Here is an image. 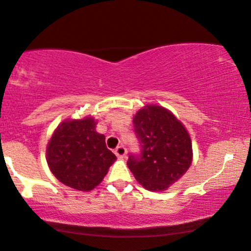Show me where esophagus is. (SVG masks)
<instances>
[{"instance_id": "esophagus-1", "label": "esophagus", "mask_w": 251, "mask_h": 251, "mask_svg": "<svg viewBox=\"0 0 251 251\" xmlns=\"http://www.w3.org/2000/svg\"><path fill=\"white\" fill-rule=\"evenodd\" d=\"M115 153H116V156H117L118 158H121V159H123V158L126 157L127 150H126V148L124 146H118L117 148H116Z\"/></svg>"}]
</instances>
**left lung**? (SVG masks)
Returning a JSON list of instances; mask_svg holds the SVG:
<instances>
[{"label":"left lung","instance_id":"obj_1","mask_svg":"<svg viewBox=\"0 0 251 251\" xmlns=\"http://www.w3.org/2000/svg\"><path fill=\"white\" fill-rule=\"evenodd\" d=\"M141 153L130 154L127 166L149 191H164L178 181L192 162L188 130L167 109L148 104L133 118Z\"/></svg>","mask_w":251,"mask_h":251}]
</instances>
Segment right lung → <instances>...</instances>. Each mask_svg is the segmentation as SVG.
I'll use <instances>...</instances> for the list:
<instances>
[{
    "instance_id": "obj_1",
    "label": "right lung",
    "mask_w": 251,
    "mask_h": 251,
    "mask_svg": "<svg viewBox=\"0 0 251 251\" xmlns=\"http://www.w3.org/2000/svg\"><path fill=\"white\" fill-rule=\"evenodd\" d=\"M94 118L65 121L54 130L47 149V161L60 182L79 191L100 184L117 159L95 130Z\"/></svg>"
}]
</instances>
